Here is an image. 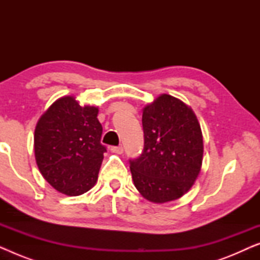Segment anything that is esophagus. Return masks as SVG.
<instances>
[{
	"instance_id": "obj_1",
	"label": "esophagus",
	"mask_w": 260,
	"mask_h": 260,
	"mask_svg": "<svg viewBox=\"0 0 260 260\" xmlns=\"http://www.w3.org/2000/svg\"><path fill=\"white\" fill-rule=\"evenodd\" d=\"M110 150H111L112 152H115V154H123L124 149H123V147H111L110 148Z\"/></svg>"
}]
</instances>
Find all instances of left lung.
<instances>
[{
	"label": "left lung",
	"instance_id": "obj_1",
	"mask_svg": "<svg viewBox=\"0 0 260 260\" xmlns=\"http://www.w3.org/2000/svg\"><path fill=\"white\" fill-rule=\"evenodd\" d=\"M144 149L130 161L135 187L154 204L183 197L201 172L204 137L190 106L163 93L143 108Z\"/></svg>",
	"mask_w": 260,
	"mask_h": 260
}]
</instances>
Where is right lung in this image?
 Segmentation results:
<instances>
[{
  "instance_id": "add662e5",
  "label": "right lung",
  "mask_w": 260,
  "mask_h": 260,
  "mask_svg": "<svg viewBox=\"0 0 260 260\" xmlns=\"http://www.w3.org/2000/svg\"><path fill=\"white\" fill-rule=\"evenodd\" d=\"M98 112L97 106H81L76 97L65 95L38 120L35 161L44 179L60 193L78 197L97 182L106 151Z\"/></svg>"
}]
</instances>
